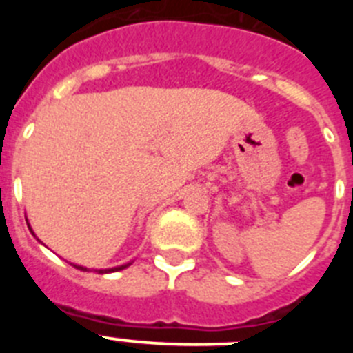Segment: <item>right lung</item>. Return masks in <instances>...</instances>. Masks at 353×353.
<instances>
[{"mask_svg":"<svg viewBox=\"0 0 353 353\" xmlns=\"http://www.w3.org/2000/svg\"><path fill=\"white\" fill-rule=\"evenodd\" d=\"M28 223V221H26ZM28 228H30V232H31V235L35 236L37 239V235H35V232H33V228L30 226V223H28ZM39 240V239H37ZM40 242V240H39ZM40 244H42V242H40ZM74 265V267H76V269H79V270H95V272H99V274H109V272H118V270H123V269H127V267H129L130 263H125V265H118V267H111V269H88V267H83V265H76V263H72Z\"/></svg>","mask_w":353,"mask_h":353,"instance_id":"add662e5","label":"right lung"}]
</instances>
